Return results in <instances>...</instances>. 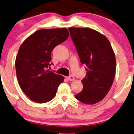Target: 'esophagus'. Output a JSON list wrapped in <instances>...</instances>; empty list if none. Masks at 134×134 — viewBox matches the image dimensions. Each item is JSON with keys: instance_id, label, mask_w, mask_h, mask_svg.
I'll return each instance as SVG.
<instances>
[{"instance_id": "obj_1", "label": "esophagus", "mask_w": 134, "mask_h": 134, "mask_svg": "<svg viewBox=\"0 0 134 134\" xmlns=\"http://www.w3.org/2000/svg\"><path fill=\"white\" fill-rule=\"evenodd\" d=\"M66 79H67L68 81H74L75 78L73 76H68V77H66Z\"/></svg>"}]
</instances>
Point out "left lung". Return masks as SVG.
I'll return each instance as SVG.
<instances>
[{"instance_id":"8db88e82","label":"left lung","mask_w":134,"mask_h":134,"mask_svg":"<svg viewBox=\"0 0 134 134\" xmlns=\"http://www.w3.org/2000/svg\"><path fill=\"white\" fill-rule=\"evenodd\" d=\"M81 63L86 66L83 89L75 97L86 104L97 103L111 88L116 73L115 55L108 38L89 28H69Z\"/></svg>"}]
</instances>
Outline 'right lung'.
I'll use <instances>...</instances> for the list:
<instances>
[{
	"label": "right lung",
	"instance_id": "obj_1",
	"mask_svg": "<svg viewBox=\"0 0 134 134\" xmlns=\"http://www.w3.org/2000/svg\"><path fill=\"white\" fill-rule=\"evenodd\" d=\"M69 37L67 29L37 30L23 43L16 58L15 67L19 85L30 99L46 103L55 97L64 77L51 71V53ZM53 64V63H51Z\"/></svg>",
	"mask_w": 134,
	"mask_h": 134
}]
</instances>
